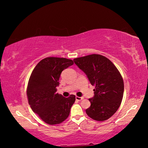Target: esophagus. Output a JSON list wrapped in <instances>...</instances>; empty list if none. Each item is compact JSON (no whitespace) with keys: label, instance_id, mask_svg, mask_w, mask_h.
Masks as SVG:
<instances>
[{"label":"esophagus","instance_id":"esophagus-1","mask_svg":"<svg viewBox=\"0 0 148 148\" xmlns=\"http://www.w3.org/2000/svg\"><path fill=\"white\" fill-rule=\"evenodd\" d=\"M76 101H82V99H84V97H76Z\"/></svg>","mask_w":148,"mask_h":148}]
</instances>
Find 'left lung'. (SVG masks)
<instances>
[{
  "instance_id": "obj_1",
  "label": "left lung",
  "mask_w": 148,
  "mask_h": 148,
  "mask_svg": "<svg viewBox=\"0 0 148 148\" xmlns=\"http://www.w3.org/2000/svg\"><path fill=\"white\" fill-rule=\"evenodd\" d=\"M77 66L94 86V97L89 99L91 106L87 116L96 121H105L116 113L121 105L124 92L123 79L110 60L99 54L74 59Z\"/></svg>"
}]
</instances>
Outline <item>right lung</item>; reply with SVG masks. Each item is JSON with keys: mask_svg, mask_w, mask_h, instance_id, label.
Here are the masks:
<instances>
[{"mask_svg": "<svg viewBox=\"0 0 148 148\" xmlns=\"http://www.w3.org/2000/svg\"><path fill=\"white\" fill-rule=\"evenodd\" d=\"M74 64L72 60L60 57H47L35 66L27 88L29 104L34 113L46 123H61L67 119L76 97L65 98L57 93L62 71Z\"/></svg>", "mask_w": 148, "mask_h": 148, "instance_id": "right-lung-1", "label": "right lung"}]
</instances>
